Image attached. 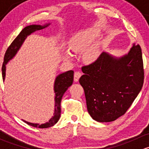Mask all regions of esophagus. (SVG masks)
I'll return each mask as SVG.
<instances>
[{
    "instance_id": "esophagus-1",
    "label": "esophagus",
    "mask_w": 149,
    "mask_h": 149,
    "mask_svg": "<svg viewBox=\"0 0 149 149\" xmlns=\"http://www.w3.org/2000/svg\"><path fill=\"white\" fill-rule=\"evenodd\" d=\"M81 76V72H79V71L75 72V73H74V81H75L77 82Z\"/></svg>"
}]
</instances>
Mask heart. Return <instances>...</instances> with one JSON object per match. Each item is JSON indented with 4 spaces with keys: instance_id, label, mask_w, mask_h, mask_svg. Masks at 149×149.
<instances>
[{
    "instance_id": "obj_1",
    "label": "heart",
    "mask_w": 149,
    "mask_h": 149,
    "mask_svg": "<svg viewBox=\"0 0 149 149\" xmlns=\"http://www.w3.org/2000/svg\"><path fill=\"white\" fill-rule=\"evenodd\" d=\"M100 32L95 29L80 31L72 36L69 40V47L74 52H82L86 50L84 54V59L88 63H93L97 60L100 54V45L99 43L88 46L99 37ZM73 55L69 51L65 52V58L68 60H71Z\"/></svg>"
}]
</instances>
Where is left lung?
<instances>
[{"label": "left lung", "instance_id": "1", "mask_svg": "<svg viewBox=\"0 0 149 149\" xmlns=\"http://www.w3.org/2000/svg\"><path fill=\"white\" fill-rule=\"evenodd\" d=\"M79 79L87 110L94 120L112 122L124 115L143 84L142 52L133 44L127 55L116 58L102 52L92 63L82 67Z\"/></svg>", "mask_w": 149, "mask_h": 149}]
</instances>
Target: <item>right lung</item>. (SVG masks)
<instances>
[{
	"mask_svg": "<svg viewBox=\"0 0 149 149\" xmlns=\"http://www.w3.org/2000/svg\"><path fill=\"white\" fill-rule=\"evenodd\" d=\"M50 24H46L45 25H29L26 26L22 30L19 35L16 37L14 40L12 42L10 45L8 47L4 55V61L2 65V76L3 80H5L6 77V65L8 63V61L11 60L13 57L16 55L19 49L22 47V44L26 40L27 36L30 35L31 33L34 32L38 30L43 29L48 26ZM73 70H68L65 73H61L58 75L56 77L54 84V91H55V112H54L53 116L50 118L47 123L44 124H37V123H29L27 121L23 120L29 125H31L34 127H38V128H47V127H52L54 125L56 124L57 122L59 120L60 117H61V102L62 97L63 96L64 93L67 91L69 86L72 85L73 81Z\"/></svg>",
	"mask_w": 149,
	"mask_h": 149,
	"instance_id": "1",
	"label": "right lung"
}]
</instances>
